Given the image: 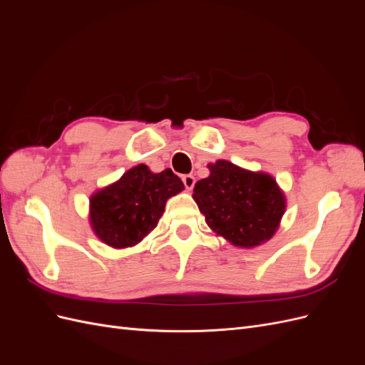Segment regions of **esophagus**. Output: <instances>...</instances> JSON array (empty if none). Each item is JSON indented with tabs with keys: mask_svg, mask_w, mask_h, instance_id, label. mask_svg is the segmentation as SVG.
I'll return each mask as SVG.
<instances>
[{
	"mask_svg": "<svg viewBox=\"0 0 365 365\" xmlns=\"http://www.w3.org/2000/svg\"><path fill=\"white\" fill-rule=\"evenodd\" d=\"M182 182L187 190H192L195 187V176L193 175H182Z\"/></svg>",
	"mask_w": 365,
	"mask_h": 365,
	"instance_id": "obj_1",
	"label": "esophagus"
}]
</instances>
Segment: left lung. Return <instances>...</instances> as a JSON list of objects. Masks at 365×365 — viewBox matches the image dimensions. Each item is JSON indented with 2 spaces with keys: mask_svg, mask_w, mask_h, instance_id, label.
<instances>
[{
  "mask_svg": "<svg viewBox=\"0 0 365 365\" xmlns=\"http://www.w3.org/2000/svg\"><path fill=\"white\" fill-rule=\"evenodd\" d=\"M210 175L197 181L193 200L217 236L240 248L269 240L286 210V197L271 175L251 172L227 160L208 164Z\"/></svg>",
  "mask_w": 365,
  "mask_h": 365,
  "instance_id": "1",
  "label": "left lung"
}]
</instances>
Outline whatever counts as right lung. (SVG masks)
I'll use <instances>...</instances> for the list:
<instances>
[{"mask_svg": "<svg viewBox=\"0 0 365 365\" xmlns=\"http://www.w3.org/2000/svg\"><path fill=\"white\" fill-rule=\"evenodd\" d=\"M182 190V181L170 169L153 173L138 164L90 197L91 228L109 247H134L157 227L169 197Z\"/></svg>", "mask_w": 365, "mask_h": 365, "instance_id": "add662e5", "label": "right lung"}]
</instances>
